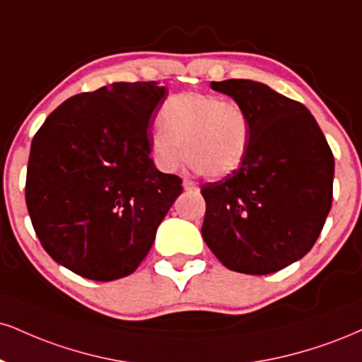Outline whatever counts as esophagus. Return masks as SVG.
<instances>
[{
    "instance_id": "34e87169",
    "label": "esophagus",
    "mask_w": 362,
    "mask_h": 362,
    "mask_svg": "<svg viewBox=\"0 0 362 362\" xmlns=\"http://www.w3.org/2000/svg\"><path fill=\"white\" fill-rule=\"evenodd\" d=\"M184 189L185 190H199V187H197V184H195V182H192V180H189V178H185L184 180Z\"/></svg>"
}]
</instances>
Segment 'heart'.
Here are the masks:
<instances>
[{
  "instance_id": "b5f03b06",
  "label": "heart",
  "mask_w": 362,
  "mask_h": 362,
  "mask_svg": "<svg viewBox=\"0 0 362 362\" xmlns=\"http://www.w3.org/2000/svg\"><path fill=\"white\" fill-rule=\"evenodd\" d=\"M160 117L151 153L165 172L177 170L185 153L190 167L211 178L233 175L245 162L250 117L239 104L216 94L184 93L163 104Z\"/></svg>"
}]
</instances>
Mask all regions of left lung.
I'll return each mask as SVG.
<instances>
[{
    "label": "left lung",
    "mask_w": 362,
    "mask_h": 362,
    "mask_svg": "<svg viewBox=\"0 0 362 362\" xmlns=\"http://www.w3.org/2000/svg\"><path fill=\"white\" fill-rule=\"evenodd\" d=\"M250 117V146L233 175L202 185V238L226 268L280 272L315 245L332 206L334 155L303 104L261 82H211Z\"/></svg>",
    "instance_id": "1"
}]
</instances>
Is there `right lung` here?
<instances>
[{
	"label": "right lung",
	"mask_w": 362,
	"mask_h": 362,
	"mask_svg": "<svg viewBox=\"0 0 362 362\" xmlns=\"http://www.w3.org/2000/svg\"><path fill=\"white\" fill-rule=\"evenodd\" d=\"M158 82H112L60 104L33 136L25 199L43 250L95 281L132 275L182 194L150 158Z\"/></svg>",
	"instance_id": "add662e5"
}]
</instances>
